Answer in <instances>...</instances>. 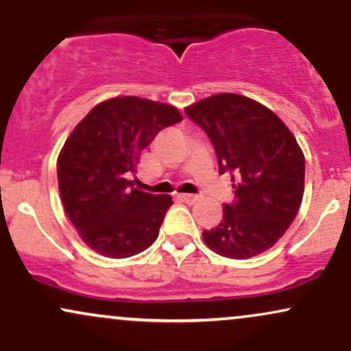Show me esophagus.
<instances>
[{
  "label": "esophagus",
  "mask_w": 351,
  "mask_h": 351,
  "mask_svg": "<svg viewBox=\"0 0 351 351\" xmlns=\"http://www.w3.org/2000/svg\"><path fill=\"white\" fill-rule=\"evenodd\" d=\"M180 199L184 201L186 204H193L199 199L198 195H180Z\"/></svg>",
  "instance_id": "esophagus-1"
}]
</instances>
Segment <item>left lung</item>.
I'll return each mask as SVG.
<instances>
[{"label":"left lung","mask_w":351,"mask_h":351,"mask_svg":"<svg viewBox=\"0 0 351 351\" xmlns=\"http://www.w3.org/2000/svg\"><path fill=\"white\" fill-rule=\"evenodd\" d=\"M215 147L219 175L234 181L223 221L204 229L213 251L247 259L284 236L304 196L305 158L284 122L256 100L217 94L184 110Z\"/></svg>","instance_id":"8db88e82"}]
</instances>
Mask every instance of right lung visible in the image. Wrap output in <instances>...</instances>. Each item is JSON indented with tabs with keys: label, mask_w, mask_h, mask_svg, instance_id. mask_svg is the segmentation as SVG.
Returning a JSON list of instances; mask_svg holds the SVG:
<instances>
[{
	"label": "right lung",
	"mask_w": 351,
	"mask_h": 351,
	"mask_svg": "<svg viewBox=\"0 0 351 351\" xmlns=\"http://www.w3.org/2000/svg\"><path fill=\"white\" fill-rule=\"evenodd\" d=\"M181 122L167 104L117 97L72 130L58 160L60 199L88 247L112 259L135 256L158 237L171 196L134 188L140 153L160 130Z\"/></svg>",
	"instance_id": "1"
}]
</instances>
